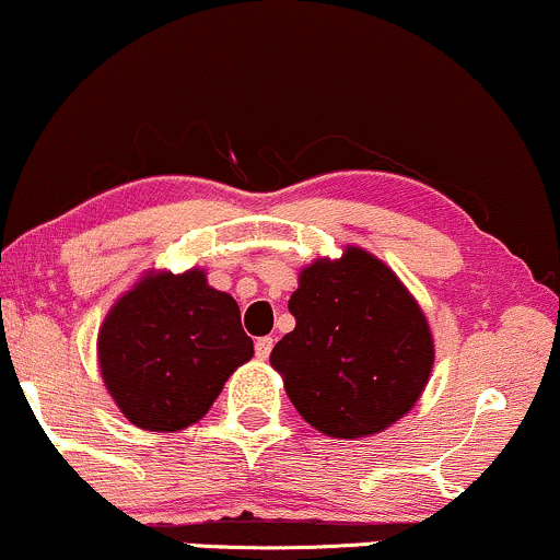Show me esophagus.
Instances as JSON below:
<instances>
[{"instance_id":"34e87169","label":"esophagus","mask_w":560,"mask_h":560,"mask_svg":"<svg viewBox=\"0 0 560 560\" xmlns=\"http://www.w3.org/2000/svg\"><path fill=\"white\" fill-rule=\"evenodd\" d=\"M271 349H273L271 336H260V339L255 341V354H258V360H268V357H271Z\"/></svg>"}]
</instances>
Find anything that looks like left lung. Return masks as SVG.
<instances>
[{
    "instance_id": "8db88e82",
    "label": "left lung",
    "mask_w": 560,
    "mask_h": 560,
    "mask_svg": "<svg viewBox=\"0 0 560 560\" xmlns=\"http://www.w3.org/2000/svg\"><path fill=\"white\" fill-rule=\"evenodd\" d=\"M294 331L271 352L294 409L320 433L362 438L394 425L433 370V336L386 262L347 247L315 260L289 300Z\"/></svg>"
}]
</instances>
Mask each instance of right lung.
Instances as JSON below:
<instances>
[{"instance_id": "right-lung-1", "label": "right lung", "mask_w": 560, "mask_h": 560, "mask_svg": "<svg viewBox=\"0 0 560 560\" xmlns=\"http://www.w3.org/2000/svg\"><path fill=\"white\" fill-rule=\"evenodd\" d=\"M253 357L240 307L206 273H151L106 315L98 362L132 425L172 433L198 422L229 375Z\"/></svg>"}]
</instances>
